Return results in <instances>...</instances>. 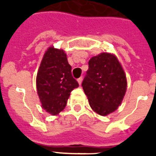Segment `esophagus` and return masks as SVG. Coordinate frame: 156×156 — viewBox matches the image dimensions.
Wrapping results in <instances>:
<instances>
[{"instance_id": "esophagus-1", "label": "esophagus", "mask_w": 156, "mask_h": 156, "mask_svg": "<svg viewBox=\"0 0 156 156\" xmlns=\"http://www.w3.org/2000/svg\"><path fill=\"white\" fill-rule=\"evenodd\" d=\"M78 83H79V85H81V83L83 82V77H80L79 78H78Z\"/></svg>"}]
</instances>
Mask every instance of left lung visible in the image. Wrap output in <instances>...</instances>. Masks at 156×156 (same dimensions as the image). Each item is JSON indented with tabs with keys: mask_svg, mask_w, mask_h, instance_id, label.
I'll return each mask as SVG.
<instances>
[{
	"mask_svg": "<svg viewBox=\"0 0 156 156\" xmlns=\"http://www.w3.org/2000/svg\"><path fill=\"white\" fill-rule=\"evenodd\" d=\"M82 87L91 108L101 116L111 113L121 104L126 91V77L114 55L101 53L88 62Z\"/></svg>",
	"mask_w": 156,
	"mask_h": 156,
	"instance_id": "left-lung-1",
	"label": "left lung"
}]
</instances>
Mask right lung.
Segmentation results:
<instances>
[{
  "mask_svg": "<svg viewBox=\"0 0 156 156\" xmlns=\"http://www.w3.org/2000/svg\"><path fill=\"white\" fill-rule=\"evenodd\" d=\"M71 69L63 50L49 48L46 51L38 71L36 87L42 108L52 115L65 108L70 92L79 86Z\"/></svg>",
  "mask_w": 156,
  "mask_h": 156,
  "instance_id": "add662e5",
  "label": "right lung"
}]
</instances>
